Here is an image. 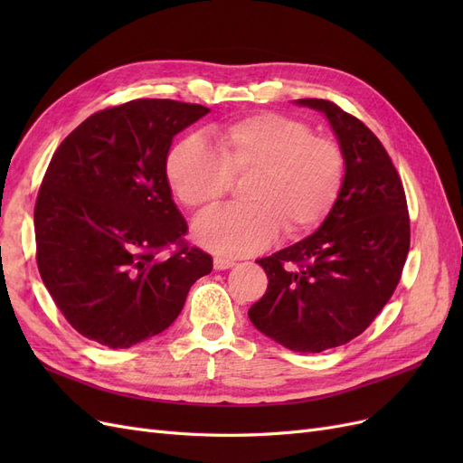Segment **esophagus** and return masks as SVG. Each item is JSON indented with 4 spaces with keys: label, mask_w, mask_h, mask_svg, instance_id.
I'll use <instances>...</instances> for the list:
<instances>
[{
    "label": "esophagus",
    "mask_w": 463,
    "mask_h": 463,
    "mask_svg": "<svg viewBox=\"0 0 463 463\" xmlns=\"http://www.w3.org/2000/svg\"><path fill=\"white\" fill-rule=\"evenodd\" d=\"M232 266H235V262L230 260V259H222V257L214 259V269L216 270H228V269H232Z\"/></svg>",
    "instance_id": "1"
}]
</instances>
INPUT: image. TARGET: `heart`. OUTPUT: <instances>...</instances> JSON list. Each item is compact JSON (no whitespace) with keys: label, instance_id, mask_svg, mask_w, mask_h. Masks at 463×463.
<instances>
[{"label":"heart","instance_id":"heart-1","mask_svg":"<svg viewBox=\"0 0 463 463\" xmlns=\"http://www.w3.org/2000/svg\"><path fill=\"white\" fill-rule=\"evenodd\" d=\"M201 137H185L167 156V181L194 213L214 208L232 179L249 181L245 206L201 216L194 241L222 257H247L269 247L279 230L301 237L330 214L345 177L340 145L313 135L307 123L260 111Z\"/></svg>","mask_w":463,"mask_h":463}]
</instances>
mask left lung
<instances>
[{"mask_svg": "<svg viewBox=\"0 0 463 463\" xmlns=\"http://www.w3.org/2000/svg\"><path fill=\"white\" fill-rule=\"evenodd\" d=\"M296 104L326 118L345 177L315 233L259 260L269 288L249 318L291 352L320 354L354 340L392 298L408 259L410 216L396 167L365 123L328 100Z\"/></svg>", "mask_w": 463, "mask_h": 463, "instance_id": "1", "label": "left lung"}]
</instances>
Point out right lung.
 Segmentation results:
<instances>
[{"instance_id":"obj_1","label":"right lung","mask_w":463,"mask_h":463,"mask_svg":"<svg viewBox=\"0 0 463 463\" xmlns=\"http://www.w3.org/2000/svg\"><path fill=\"white\" fill-rule=\"evenodd\" d=\"M208 108L133 100L98 111L55 150L34 208L38 270L69 325L125 349L164 332L213 259L181 237L165 174L177 133ZM180 250L158 260L167 244Z\"/></svg>"}]
</instances>
